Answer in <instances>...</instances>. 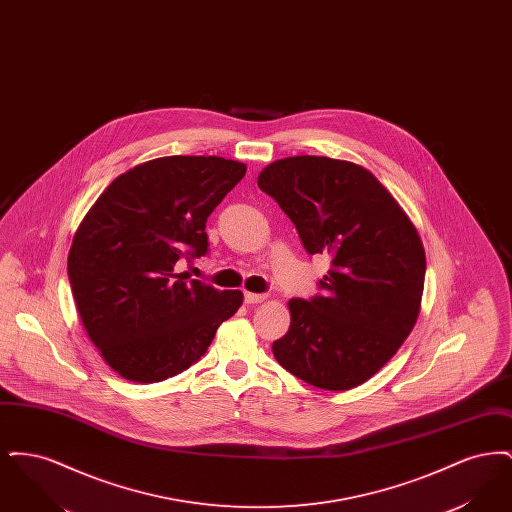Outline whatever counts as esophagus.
<instances>
[{
	"label": "esophagus",
	"mask_w": 512,
	"mask_h": 512,
	"mask_svg": "<svg viewBox=\"0 0 512 512\" xmlns=\"http://www.w3.org/2000/svg\"><path fill=\"white\" fill-rule=\"evenodd\" d=\"M265 299H267V295H265V293L245 292V303H249V305L263 303Z\"/></svg>",
	"instance_id": "34e87169"
}]
</instances>
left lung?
Here are the masks:
<instances>
[{"label": "left lung", "mask_w": 512, "mask_h": 512, "mask_svg": "<svg viewBox=\"0 0 512 512\" xmlns=\"http://www.w3.org/2000/svg\"><path fill=\"white\" fill-rule=\"evenodd\" d=\"M259 188L290 217L311 255L332 268L324 295L290 299V330L272 353L320 390L357 388L411 334L424 292L426 253L418 230L372 172L341 159L297 155L267 165Z\"/></svg>", "instance_id": "obj_1"}]
</instances>
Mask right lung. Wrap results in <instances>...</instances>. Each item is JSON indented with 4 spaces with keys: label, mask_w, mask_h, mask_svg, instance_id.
<instances>
[{
    "label": "right lung",
    "mask_w": 512,
    "mask_h": 512,
    "mask_svg": "<svg viewBox=\"0 0 512 512\" xmlns=\"http://www.w3.org/2000/svg\"><path fill=\"white\" fill-rule=\"evenodd\" d=\"M245 171L217 155L151 159L117 176L76 228V311L124 380L153 384L190 368L242 307L240 290L188 280L176 263L207 253V217Z\"/></svg>",
    "instance_id": "right-lung-1"
}]
</instances>
